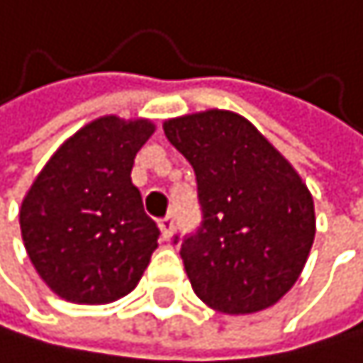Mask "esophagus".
Returning a JSON list of instances; mask_svg holds the SVG:
<instances>
[{"instance_id":"1","label":"esophagus","mask_w":363,"mask_h":363,"mask_svg":"<svg viewBox=\"0 0 363 363\" xmlns=\"http://www.w3.org/2000/svg\"><path fill=\"white\" fill-rule=\"evenodd\" d=\"M158 227H160V231H163V238H165V240H169L172 233H174V216L167 213L165 218H160Z\"/></svg>"}]
</instances>
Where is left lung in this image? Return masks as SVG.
I'll return each mask as SVG.
<instances>
[{"instance_id": "8db88e82", "label": "left lung", "mask_w": 363, "mask_h": 363, "mask_svg": "<svg viewBox=\"0 0 363 363\" xmlns=\"http://www.w3.org/2000/svg\"><path fill=\"white\" fill-rule=\"evenodd\" d=\"M163 128L194 167L203 211L198 229L180 242L191 289L229 315L273 306L300 278L315 238L302 178L233 112L189 114Z\"/></svg>"}]
</instances>
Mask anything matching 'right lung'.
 <instances>
[{"label": "right lung", "instance_id": "add662e5", "mask_svg": "<svg viewBox=\"0 0 363 363\" xmlns=\"http://www.w3.org/2000/svg\"><path fill=\"white\" fill-rule=\"evenodd\" d=\"M152 132L145 118H96L63 143L26 194L23 245L59 298L108 304L147 269L160 231L143 209L132 167Z\"/></svg>", "mask_w": 363, "mask_h": 363}]
</instances>
